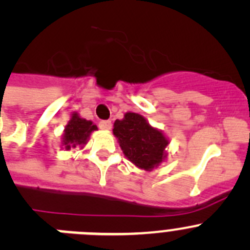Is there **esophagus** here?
I'll list each match as a JSON object with an SVG mask.
<instances>
[{
  "instance_id": "obj_1",
  "label": "esophagus",
  "mask_w": 250,
  "mask_h": 250,
  "mask_svg": "<svg viewBox=\"0 0 250 250\" xmlns=\"http://www.w3.org/2000/svg\"><path fill=\"white\" fill-rule=\"evenodd\" d=\"M100 128L104 130H109L112 128V122L111 121H101L100 122Z\"/></svg>"
}]
</instances>
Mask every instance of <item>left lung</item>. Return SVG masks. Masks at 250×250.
<instances>
[{
  "mask_svg": "<svg viewBox=\"0 0 250 250\" xmlns=\"http://www.w3.org/2000/svg\"><path fill=\"white\" fill-rule=\"evenodd\" d=\"M113 136L125 157L138 169L151 171L167 160L169 138L142 114L127 112L122 120L114 121Z\"/></svg>",
  "mask_w": 250,
  "mask_h": 250,
  "instance_id": "1",
  "label": "left lung"
}]
</instances>
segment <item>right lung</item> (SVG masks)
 I'll use <instances>...</instances> for the list:
<instances>
[{
  "instance_id": "1",
  "label": "right lung",
  "mask_w": 250,
  "mask_h": 250,
  "mask_svg": "<svg viewBox=\"0 0 250 250\" xmlns=\"http://www.w3.org/2000/svg\"><path fill=\"white\" fill-rule=\"evenodd\" d=\"M95 130H97V125L92 121L81 118L78 112H72L62 136V149H83L87 144L91 133Z\"/></svg>"
}]
</instances>
